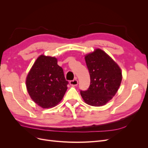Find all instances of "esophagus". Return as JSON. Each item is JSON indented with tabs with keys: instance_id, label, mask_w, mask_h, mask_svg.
<instances>
[{
	"instance_id": "34e87169",
	"label": "esophagus",
	"mask_w": 148,
	"mask_h": 148,
	"mask_svg": "<svg viewBox=\"0 0 148 148\" xmlns=\"http://www.w3.org/2000/svg\"><path fill=\"white\" fill-rule=\"evenodd\" d=\"M70 85H71V86H77V85H78V82L77 79H74V80H72V81H70Z\"/></svg>"
}]
</instances>
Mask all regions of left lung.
<instances>
[{
  "label": "left lung",
  "instance_id": "8db88e82",
  "mask_svg": "<svg viewBox=\"0 0 148 148\" xmlns=\"http://www.w3.org/2000/svg\"><path fill=\"white\" fill-rule=\"evenodd\" d=\"M90 75L88 90L80 94L87 104L99 107L106 105L118 91L122 79V70L119 65L101 49L84 56Z\"/></svg>",
  "mask_w": 148,
  "mask_h": 148
}]
</instances>
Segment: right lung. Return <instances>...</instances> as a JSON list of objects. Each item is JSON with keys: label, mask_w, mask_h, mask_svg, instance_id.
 Returning <instances> with one entry per match:
<instances>
[{"label": "right lung", "mask_w": 148, "mask_h": 148, "mask_svg": "<svg viewBox=\"0 0 148 148\" xmlns=\"http://www.w3.org/2000/svg\"><path fill=\"white\" fill-rule=\"evenodd\" d=\"M64 71L55 57L39 56L26 78L30 97L43 109L55 107L63 99L67 90Z\"/></svg>", "instance_id": "add662e5"}]
</instances>
